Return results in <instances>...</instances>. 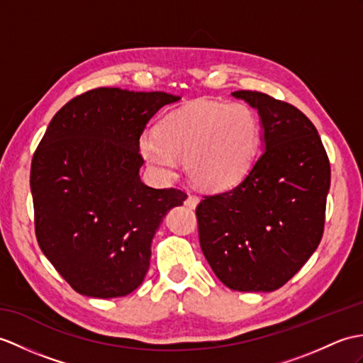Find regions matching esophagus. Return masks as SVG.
Wrapping results in <instances>:
<instances>
[{"instance_id": "esophagus-1", "label": "esophagus", "mask_w": 363, "mask_h": 363, "mask_svg": "<svg viewBox=\"0 0 363 363\" xmlns=\"http://www.w3.org/2000/svg\"><path fill=\"white\" fill-rule=\"evenodd\" d=\"M198 202H199V198H198V196H195V195H189V196H187V199H185V206H189V207H191V208H195Z\"/></svg>"}]
</instances>
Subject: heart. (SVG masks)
Returning <instances> with one entry per match:
<instances>
[{"instance_id":"b5f03b06","label":"heart","mask_w":363,"mask_h":363,"mask_svg":"<svg viewBox=\"0 0 363 363\" xmlns=\"http://www.w3.org/2000/svg\"><path fill=\"white\" fill-rule=\"evenodd\" d=\"M258 140L259 123L250 106L193 102L168 113L156 134H143L139 150L161 179L173 178L184 161L199 187L223 190L247 173Z\"/></svg>"}]
</instances>
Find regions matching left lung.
I'll return each instance as SVG.
<instances>
[{
	"instance_id": "left-lung-1",
	"label": "left lung",
	"mask_w": 363,
	"mask_h": 363,
	"mask_svg": "<svg viewBox=\"0 0 363 363\" xmlns=\"http://www.w3.org/2000/svg\"><path fill=\"white\" fill-rule=\"evenodd\" d=\"M258 109L264 151L233 189L196 207L199 244L233 291L271 292L288 283L323 237L331 167L314 123L258 91H235Z\"/></svg>"
}]
</instances>
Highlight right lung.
<instances>
[{
  "label": "right lung",
  "instance_id": "obj_1",
  "mask_svg": "<svg viewBox=\"0 0 363 363\" xmlns=\"http://www.w3.org/2000/svg\"><path fill=\"white\" fill-rule=\"evenodd\" d=\"M165 92L97 88L71 99L33 153L30 191L40 249L71 288L125 297L143 281L151 240L165 213L187 198L139 178V140Z\"/></svg>",
  "mask_w": 363,
  "mask_h": 363
}]
</instances>
